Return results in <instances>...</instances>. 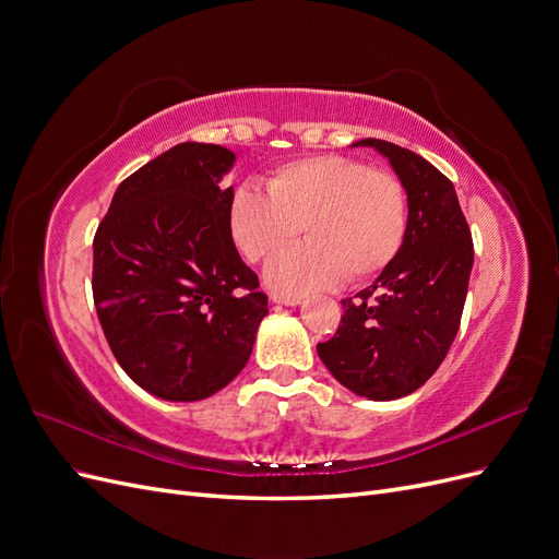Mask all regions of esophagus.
I'll list each match as a JSON object with an SVG mask.
<instances>
[{
  "instance_id": "esophagus-1",
  "label": "esophagus",
  "mask_w": 559,
  "mask_h": 559,
  "mask_svg": "<svg viewBox=\"0 0 559 559\" xmlns=\"http://www.w3.org/2000/svg\"><path fill=\"white\" fill-rule=\"evenodd\" d=\"M270 300L277 302V306H289V308L300 306V298H298V296H282V294H273V296H270Z\"/></svg>"
}]
</instances>
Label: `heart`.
I'll return each instance as SVG.
<instances>
[{"instance_id":"b5f03b06","label":"heart","mask_w":559,"mask_h":559,"mask_svg":"<svg viewBox=\"0 0 559 559\" xmlns=\"http://www.w3.org/2000/svg\"><path fill=\"white\" fill-rule=\"evenodd\" d=\"M302 225L311 242L278 254ZM408 226L403 183L347 156H312L270 173L265 193L238 186L228 230L251 263L277 258L265 282L282 294H306L380 275L396 259Z\"/></svg>"}]
</instances>
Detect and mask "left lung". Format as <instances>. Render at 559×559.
Segmentation results:
<instances>
[{
	"label": "left lung",
	"mask_w": 559,
	"mask_h": 559,
	"mask_svg": "<svg viewBox=\"0 0 559 559\" xmlns=\"http://www.w3.org/2000/svg\"><path fill=\"white\" fill-rule=\"evenodd\" d=\"M384 156L408 195V226L378 280L343 300V319L317 354L357 396L394 401L425 384L460 331L473 242L452 181L408 148L366 138Z\"/></svg>",
	"instance_id": "1"
}]
</instances>
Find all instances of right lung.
<instances>
[{
  "mask_svg": "<svg viewBox=\"0 0 559 559\" xmlns=\"http://www.w3.org/2000/svg\"><path fill=\"white\" fill-rule=\"evenodd\" d=\"M235 154L183 142L118 186L93 240V298L116 361L163 401H202L247 366L267 298L228 230Z\"/></svg>",
  "mask_w": 559,
  "mask_h": 559,
  "instance_id": "1",
  "label": "right lung"
}]
</instances>
